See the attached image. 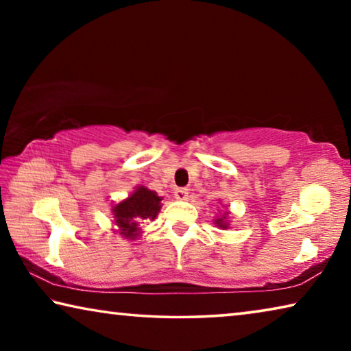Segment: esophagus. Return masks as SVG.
<instances>
[{"instance_id":"esophagus-1","label":"esophagus","mask_w":351,"mask_h":351,"mask_svg":"<svg viewBox=\"0 0 351 351\" xmlns=\"http://www.w3.org/2000/svg\"><path fill=\"white\" fill-rule=\"evenodd\" d=\"M175 198L178 201H186L189 198V189H184V187L176 189L175 190Z\"/></svg>"}]
</instances>
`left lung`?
<instances>
[{"instance_id":"left-lung-1","label":"left lung","mask_w":351,"mask_h":351,"mask_svg":"<svg viewBox=\"0 0 351 351\" xmlns=\"http://www.w3.org/2000/svg\"><path fill=\"white\" fill-rule=\"evenodd\" d=\"M215 224L218 226L219 229H228V228H229V223H228V212H226L223 217L217 218V219H215Z\"/></svg>"}]
</instances>
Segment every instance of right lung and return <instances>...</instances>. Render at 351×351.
<instances>
[{"mask_svg":"<svg viewBox=\"0 0 351 351\" xmlns=\"http://www.w3.org/2000/svg\"><path fill=\"white\" fill-rule=\"evenodd\" d=\"M161 197L144 186H138L127 199L112 207L119 234L128 240L139 237V223L154 219L161 210Z\"/></svg>","mask_w":351,"mask_h":351,"instance_id":"right-lung-1","label":"right lung"}]
</instances>
